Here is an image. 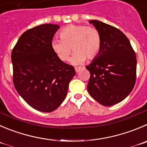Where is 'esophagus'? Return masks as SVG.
<instances>
[{"label": "esophagus", "instance_id": "obj_1", "mask_svg": "<svg viewBox=\"0 0 147 147\" xmlns=\"http://www.w3.org/2000/svg\"><path fill=\"white\" fill-rule=\"evenodd\" d=\"M75 70H76V73H78V72H79V71H80L81 68H77V67H76V68H75Z\"/></svg>", "mask_w": 147, "mask_h": 147}]
</instances>
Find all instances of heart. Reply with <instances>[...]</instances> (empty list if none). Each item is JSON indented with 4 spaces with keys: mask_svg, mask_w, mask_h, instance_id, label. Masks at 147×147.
<instances>
[{
    "mask_svg": "<svg viewBox=\"0 0 147 147\" xmlns=\"http://www.w3.org/2000/svg\"><path fill=\"white\" fill-rule=\"evenodd\" d=\"M61 40H53L52 50L63 62L69 60L71 48L74 53L71 60L74 65H81L86 58L93 60L101 49V36L93 26L71 24L65 26L60 33Z\"/></svg>",
    "mask_w": 147,
    "mask_h": 147,
    "instance_id": "heart-1",
    "label": "heart"
}]
</instances>
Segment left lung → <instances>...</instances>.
<instances>
[{
    "instance_id": "8db88e82",
    "label": "left lung",
    "mask_w": 147,
    "mask_h": 147,
    "mask_svg": "<svg viewBox=\"0 0 147 147\" xmlns=\"http://www.w3.org/2000/svg\"><path fill=\"white\" fill-rule=\"evenodd\" d=\"M101 36L98 55L86 68L90 72L89 94L99 103L111 106L131 93L136 79V57L126 36L120 29L91 20Z\"/></svg>"
}]
</instances>
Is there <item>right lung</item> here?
Wrapping results in <instances>:
<instances>
[{"label":"right lung","instance_id":"1","mask_svg":"<svg viewBox=\"0 0 147 147\" xmlns=\"http://www.w3.org/2000/svg\"><path fill=\"white\" fill-rule=\"evenodd\" d=\"M59 27L45 24L28 29L11 53L16 91L29 105L44 113L61 105L76 74L72 65L60 61L52 50V40Z\"/></svg>","mask_w":147,"mask_h":147}]
</instances>
